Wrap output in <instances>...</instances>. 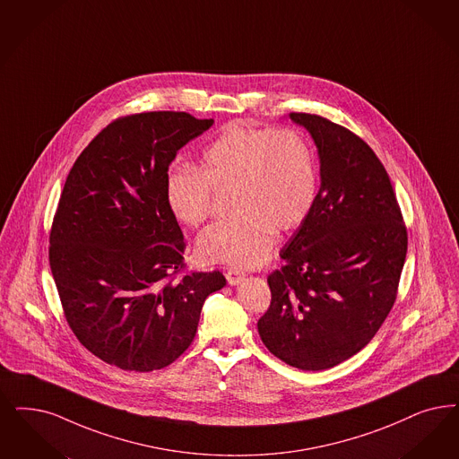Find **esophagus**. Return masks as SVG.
I'll use <instances>...</instances> for the list:
<instances>
[{"label":"esophagus","instance_id":"obj_1","mask_svg":"<svg viewBox=\"0 0 459 459\" xmlns=\"http://www.w3.org/2000/svg\"><path fill=\"white\" fill-rule=\"evenodd\" d=\"M243 279H245V273L241 271H237V269L226 271V281H228L230 286H237Z\"/></svg>","mask_w":459,"mask_h":459}]
</instances>
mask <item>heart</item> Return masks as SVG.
Segmentation results:
<instances>
[{
  "instance_id": "b5f03b06",
  "label": "heart",
  "mask_w": 459,
  "mask_h": 459,
  "mask_svg": "<svg viewBox=\"0 0 459 459\" xmlns=\"http://www.w3.org/2000/svg\"><path fill=\"white\" fill-rule=\"evenodd\" d=\"M214 192H233L231 220L209 226L197 239L207 264L255 267L271 254L273 233L303 224L318 192L313 148L294 129H252L230 124L205 146L197 171L171 170L165 197L171 214L199 226L212 214Z\"/></svg>"
}]
</instances>
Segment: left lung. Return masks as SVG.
<instances>
[{
    "instance_id": "left-lung-1",
    "label": "left lung",
    "mask_w": 459,
    "mask_h": 459,
    "mask_svg": "<svg viewBox=\"0 0 459 459\" xmlns=\"http://www.w3.org/2000/svg\"><path fill=\"white\" fill-rule=\"evenodd\" d=\"M320 154L322 184L307 218L267 277L271 306L258 320L272 354L323 371L364 349L394 305L407 226L373 150L322 116L290 112Z\"/></svg>"
}]
</instances>
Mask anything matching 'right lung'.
<instances>
[{"mask_svg": "<svg viewBox=\"0 0 459 459\" xmlns=\"http://www.w3.org/2000/svg\"><path fill=\"white\" fill-rule=\"evenodd\" d=\"M214 124L187 112L110 122L69 171L49 237L52 277L69 328L93 356L150 373L192 343L220 271L187 272L186 241L165 197L177 152Z\"/></svg>", "mask_w": 459, "mask_h": 459, "instance_id": "add662e5", "label": "right lung"}]
</instances>
